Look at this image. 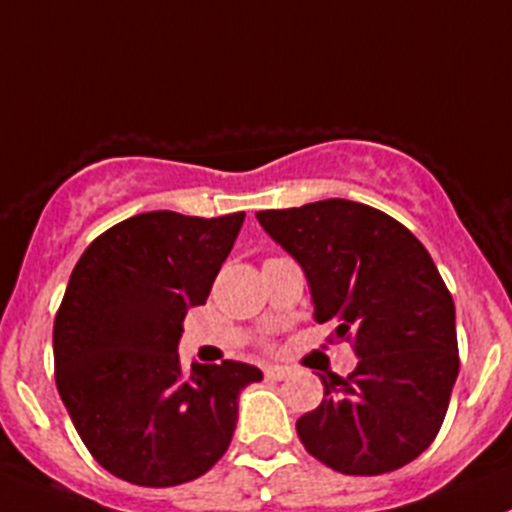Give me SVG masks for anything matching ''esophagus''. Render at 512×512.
I'll use <instances>...</instances> for the list:
<instances>
[{"label": "esophagus", "instance_id": "esophagus-1", "mask_svg": "<svg viewBox=\"0 0 512 512\" xmlns=\"http://www.w3.org/2000/svg\"><path fill=\"white\" fill-rule=\"evenodd\" d=\"M265 376H267V379H272V381H282V379H287V376H289V369H287V366H280V364H270V366H265Z\"/></svg>", "mask_w": 512, "mask_h": 512}]
</instances>
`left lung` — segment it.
Instances as JSON below:
<instances>
[{
	"instance_id": "8db88e82",
	"label": "left lung",
	"mask_w": 512,
	"mask_h": 512,
	"mask_svg": "<svg viewBox=\"0 0 512 512\" xmlns=\"http://www.w3.org/2000/svg\"><path fill=\"white\" fill-rule=\"evenodd\" d=\"M267 235L302 265L314 319L354 344L347 379L297 421L299 441L347 476H381L436 438L458 376L456 307L426 247L399 220L354 200L260 210Z\"/></svg>"
}]
</instances>
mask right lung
I'll use <instances>...</instances> for the list:
<instances>
[{"instance_id": "1", "label": "right lung", "mask_w": 512, "mask_h": 512, "mask_svg": "<svg viewBox=\"0 0 512 512\" xmlns=\"http://www.w3.org/2000/svg\"><path fill=\"white\" fill-rule=\"evenodd\" d=\"M245 213L153 210L98 235L54 319L56 389L91 456L116 478L170 488L208 473L262 379L242 361L180 364L190 307L205 304Z\"/></svg>"}]
</instances>
